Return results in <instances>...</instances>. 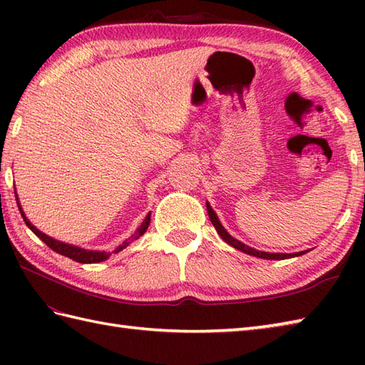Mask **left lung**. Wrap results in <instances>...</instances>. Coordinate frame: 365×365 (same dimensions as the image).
Returning <instances> with one entry per match:
<instances>
[{
	"label": "left lung",
	"mask_w": 365,
	"mask_h": 365,
	"mask_svg": "<svg viewBox=\"0 0 365 365\" xmlns=\"http://www.w3.org/2000/svg\"><path fill=\"white\" fill-rule=\"evenodd\" d=\"M207 212H208V218H210L212 224L215 226L216 232H218V235L226 242L227 245H230L232 247H235V250L242 251L245 254H250L254 255V257H259V259H267V260H284V259H292V257H299V255L309 252L311 250L307 251H299V252H293V254H284V252H265V251H259V250H254V247L247 246L242 242H238L237 238L232 237L229 232L224 229V226L221 224V221L218 220V215L215 213V210L212 208V205L207 202Z\"/></svg>",
	"instance_id": "left-lung-1"
}]
</instances>
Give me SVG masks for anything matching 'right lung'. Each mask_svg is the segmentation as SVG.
<instances>
[{"label":"right lung","mask_w":365,"mask_h":365,"mask_svg":"<svg viewBox=\"0 0 365 365\" xmlns=\"http://www.w3.org/2000/svg\"><path fill=\"white\" fill-rule=\"evenodd\" d=\"M15 199H17V205H19V210H20V213H21V218H23V221L26 222V226L34 232V234L42 240V242L48 246V247H51V250L54 251V252H58V254H61V255H66V257H68V259H72V260H75V262H80V263H98V262H105L106 259H110V255H111V252H105V251H91V250H84V247H80V246H75V245H68V243H64V242H59V240H56V238H51V237H48L46 234H43V232H41L38 230L36 226H33V222H31L28 218H26V215H25V212H23V208H21V205H20V200H19V196H17V191H15ZM149 224H150V213H147V216L144 218V221L141 222V226H139L138 229H136V232L133 235H131L130 238H127L125 242H123L120 246H118L114 250V254H118L119 251H122L123 247H127L131 242H135V240H138L139 237L141 235H144L145 234V230H147V227H149Z\"/></svg>","instance_id":"1"}]
</instances>
